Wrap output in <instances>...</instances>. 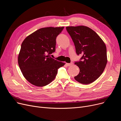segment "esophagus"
Returning <instances> with one entry per match:
<instances>
[{
    "label": "esophagus",
    "instance_id": "esophagus-1",
    "mask_svg": "<svg viewBox=\"0 0 121 121\" xmlns=\"http://www.w3.org/2000/svg\"><path fill=\"white\" fill-rule=\"evenodd\" d=\"M66 65H67V66L69 67V66H71L72 65H73V63H66Z\"/></svg>",
    "mask_w": 121,
    "mask_h": 121
}]
</instances>
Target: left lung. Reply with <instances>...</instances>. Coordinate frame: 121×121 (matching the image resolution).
Segmentation results:
<instances>
[{
	"mask_svg": "<svg viewBox=\"0 0 121 121\" xmlns=\"http://www.w3.org/2000/svg\"><path fill=\"white\" fill-rule=\"evenodd\" d=\"M66 29L74 43L76 53L82 55L80 61L75 62L80 72L74 78L81 84L91 83L100 77L106 67L105 44L100 37L88 27L67 26Z\"/></svg>",
	"mask_w": 121,
	"mask_h": 121,
	"instance_id": "1",
	"label": "left lung"
}]
</instances>
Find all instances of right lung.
<instances>
[{"label":"right lung","mask_w":121,"mask_h":121,"mask_svg":"<svg viewBox=\"0 0 121 121\" xmlns=\"http://www.w3.org/2000/svg\"><path fill=\"white\" fill-rule=\"evenodd\" d=\"M64 28H40L22 43L18 64L24 77L32 84L47 85L55 79L58 69L65 65L49 55L55 52L56 37Z\"/></svg>","instance_id":"obj_1"}]
</instances>
